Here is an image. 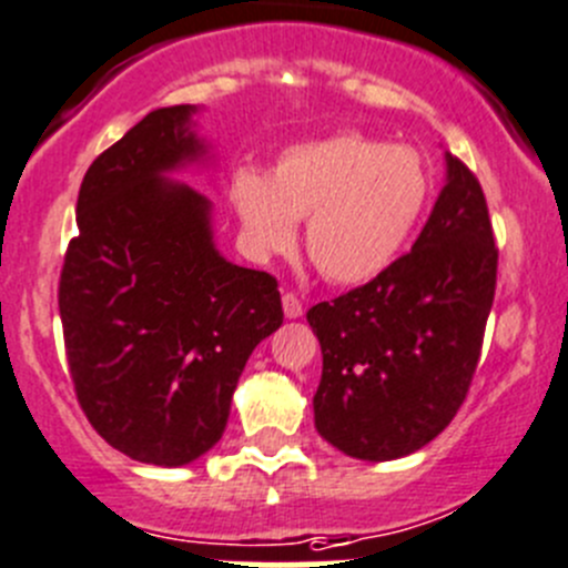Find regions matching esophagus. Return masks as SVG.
Listing matches in <instances>:
<instances>
[{"mask_svg":"<svg viewBox=\"0 0 568 568\" xmlns=\"http://www.w3.org/2000/svg\"><path fill=\"white\" fill-rule=\"evenodd\" d=\"M283 311H285V316H288V320H300L302 316V300L296 294H283Z\"/></svg>","mask_w":568,"mask_h":568,"instance_id":"34e87169","label":"esophagus"}]
</instances>
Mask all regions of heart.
Masks as SVG:
<instances>
[{
  "label": "heart",
  "mask_w": 568,
  "mask_h": 568,
  "mask_svg": "<svg viewBox=\"0 0 568 568\" xmlns=\"http://www.w3.org/2000/svg\"><path fill=\"white\" fill-rule=\"evenodd\" d=\"M432 195V171L417 151L344 131L288 148L272 179L237 171L230 199L254 252H288L296 221L305 248L331 283L375 280L404 252Z\"/></svg>",
  "instance_id": "b5f03b06"
}]
</instances>
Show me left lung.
Masks as SVG:
<instances>
[{"mask_svg": "<svg viewBox=\"0 0 568 568\" xmlns=\"http://www.w3.org/2000/svg\"><path fill=\"white\" fill-rule=\"evenodd\" d=\"M448 182L412 252L320 302L316 432L347 457L386 463L432 443L463 406L481 356L499 248L479 179L445 156Z\"/></svg>", "mask_w": 568, "mask_h": 568, "instance_id": "obj_1", "label": "left lung"}]
</instances>
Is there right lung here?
Here are the masks:
<instances>
[{
    "instance_id": "1",
    "label": "right lung",
    "mask_w": 568,
    "mask_h": 568,
    "mask_svg": "<svg viewBox=\"0 0 568 568\" xmlns=\"http://www.w3.org/2000/svg\"><path fill=\"white\" fill-rule=\"evenodd\" d=\"M193 111H151L89 164L58 280L83 415L111 448L164 468L219 443L252 349L283 325L277 280L221 257L210 201L164 179L204 153Z\"/></svg>"
}]
</instances>
